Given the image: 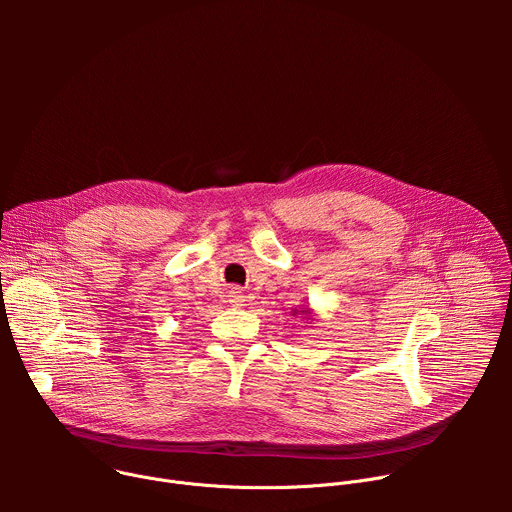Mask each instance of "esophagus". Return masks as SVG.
<instances>
[{"label":"esophagus","instance_id":"obj_1","mask_svg":"<svg viewBox=\"0 0 512 512\" xmlns=\"http://www.w3.org/2000/svg\"><path fill=\"white\" fill-rule=\"evenodd\" d=\"M229 302L233 304V306H243V302H245V296H243V291L239 289V287H233L231 291H229Z\"/></svg>","mask_w":512,"mask_h":512}]
</instances>
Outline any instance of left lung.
I'll return each mask as SVG.
<instances>
[{
    "instance_id": "obj_1",
    "label": "left lung",
    "mask_w": 512,
    "mask_h": 512,
    "mask_svg": "<svg viewBox=\"0 0 512 512\" xmlns=\"http://www.w3.org/2000/svg\"><path fill=\"white\" fill-rule=\"evenodd\" d=\"M304 314H310V310H304Z\"/></svg>"
}]
</instances>
